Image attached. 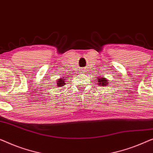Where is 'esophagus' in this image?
Returning a JSON list of instances; mask_svg holds the SVG:
<instances>
[{
	"mask_svg": "<svg viewBox=\"0 0 153 153\" xmlns=\"http://www.w3.org/2000/svg\"><path fill=\"white\" fill-rule=\"evenodd\" d=\"M81 72H85V71H84V70H82Z\"/></svg>",
	"mask_w": 153,
	"mask_h": 153,
	"instance_id": "obj_1",
	"label": "esophagus"
}]
</instances>
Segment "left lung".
<instances>
[{"mask_svg": "<svg viewBox=\"0 0 153 153\" xmlns=\"http://www.w3.org/2000/svg\"><path fill=\"white\" fill-rule=\"evenodd\" d=\"M98 81H99V84L101 85V86H104V85H108V81L106 80L105 78H103L102 77H99L98 78Z\"/></svg>", "mask_w": 153, "mask_h": 153, "instance_id": "1", "label": "left lung"}]
</instances>
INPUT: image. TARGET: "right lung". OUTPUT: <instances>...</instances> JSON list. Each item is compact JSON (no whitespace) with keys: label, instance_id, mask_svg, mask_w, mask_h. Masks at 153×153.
Listing matches in <instances>:
<instances>
[{"label":"right lung","instance_id":"right-lung-1","mask_svg":"<svg viewBox=\"0 0 153 153\" xmlns=\"http://www.w3.org/2000/svg\"><path fill=\"white\" fill-rule=\"evenodd\" d=\"M65 79H59L58 81H57V83H56V85L59 86V87H61V86H63V85H65Z\"/></svg>","mask_w":153,"mask_h":153}]
</instances>
